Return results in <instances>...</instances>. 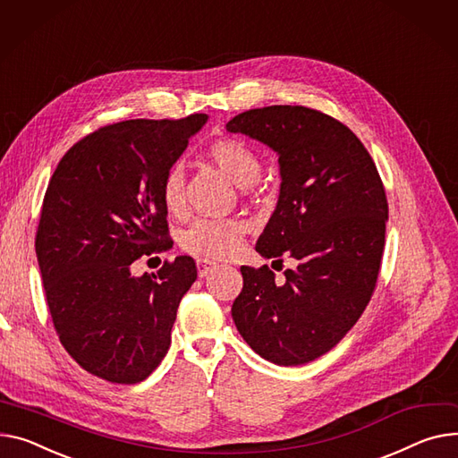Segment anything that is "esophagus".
<instances>
[{"label":"esophagus","mask_w":458,"mask_h":458,"mask_svg":"<svg viewBox=\"0 0 458 458\" xmlns=\"http://www.w3.org/2000/svg\"><path fill=\"white\" fill-rule=\"evenodd\" d=\"M219 265L216 263V261H209V259H197V270H199V276L200 278H204V276H208V274L213 270V268H217Z\"/></svg>","instance_id":"obj_1"}]
</instances>
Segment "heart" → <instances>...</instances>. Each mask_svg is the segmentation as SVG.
Masks as SVG:
<instances>
[{"mask_svg": "<svg viewBox=\"0 0 458 458\" xmlns=\"http://www.w3.org/2000/svg\"><path fill=\"white\" fill-rule=\"evenodd\" d=\"M216 162L237 186H252L259 178L261 162L256 150L237 138H221L208 148ZM162 202L169 213L184 208V171L182 165H171L162 180ZM247 223L241 219H199L182 235V249L197 258L226 259L239 252Z\"/></svg>", "mask_w": 458, "mask_h": 458, "instance_id": "obj_1", "label": "heart"}]
</instances>
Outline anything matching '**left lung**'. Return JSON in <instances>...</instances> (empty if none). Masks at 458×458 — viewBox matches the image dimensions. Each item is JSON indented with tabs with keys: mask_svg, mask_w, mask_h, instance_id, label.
<instances>
[{
	"mask_svg": "<svg viewBox=\"0 0 458 458\" xmlns=\"http://www.w3.org/2000/svg\"><path fill=\"white\" fill-rule=\"evenodd\" d=\"M226 131L278 155L280 197L256 250L272 263L296 261L284 282L267 265L241 267L232 317L256 353L298 367L337 346L369 306L388 219L383 182L360 140L313 108L247 110Z\"/></svg>",
	"mask_w": 458,
	"mask_h": 458,
	"instance_id": "1",
	"label": "left lung"
}]
</instances>
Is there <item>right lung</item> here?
Here are the masks:
<instances>
[{
  "label": "right lung",
  "instance_id": "add662e5",
  "mask_svg": "<svg viewBox=\"0 0 458 458\" xmlns=\"http://www.w3.org/2000/svg\"><path fill=\"white\" fill-rule=\"evenodd\" d=\"M206 121L106 125L77 141L49 180L35 241L47 308L66 352L110 383L134 385L158 367L197 280L190 256L143 276L131 265L167 250L162 180Z\"/></svg>",
  "mask_w": 458,
  "mask_h": 458
}]
</instances>
